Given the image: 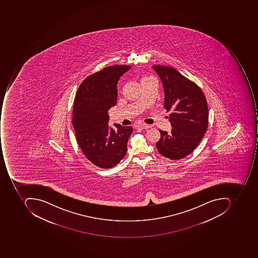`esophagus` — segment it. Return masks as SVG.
Here are the masks:
<instances>
[{
    "instance_id": "esophagus-1",
    "label": "esophagus",
    "mask_w": 258,
    "mask_h": 258,
    "mask_svg": "<svg viewBox=\"0 0 258 258\" xmlns=\"http://www.w3.org/2000/svg\"><path fill=\"white\" fill-rule=\"evenodd\" d=\"M138 127L141 128H145V130H147V128H150V125H148V124H146V123H141L140 125H138Z\"/></svg>"
}]
</instances>
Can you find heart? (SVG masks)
<instances>
[{
  "label": "heart",
  "instance_id": "1",
  "mask_svg": "<svg viewBox=\"0 0 258 258\" xmlns=\"http://www.w3.org/2000/svg\"><path fill=\"white\" fill-rule=\"evenodd\" d=\"M153 79V78H150V77H145V78H143V80H142V82L143 81H149V80Z\"/></svg>",
  "mask_w": 258,
  "mask_h": 258
}]
</instances>
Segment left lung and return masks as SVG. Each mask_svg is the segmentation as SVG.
I'll return each mask as SVG.
<instances>
[{
    "instance_id": "8db88e82",
    "label": "left lung",
    "mask_w": 258,
    "mask_h": 258,
    "mask_svg": "<svg viewBox=\"0 0 258 258\" xmlns=\"http://www.w3.org/2000/svg\"><path fill=\"white\" fill-rule=\"evenodd\" d=\"M153 69L161 80L164 105L171 111L169 121L171 131L160 130L157 150L163 157L180 160L198 147L208 128L209 111L202 89L180 72L170 67L154 65Z\"/></svg>"
}]
</instances>
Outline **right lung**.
Masks as SVG:
<instances>
[{
	"label": "right lung",
	"instance_id": "1",
	"mask_svg": "<svg viewBox=\"0 0 258 258\" xmlns=\"http://www.w3.org/2000/svg\"><path fill=\"white\" fill-rule=\"evenodd\" d=\"M131 66L114 65L91 74L81 83L74 99L72 123L85 157L97 167L117 165L127 151L132 126L108 125V111L117 103V84Z\"/></svg>",
	"mask_w": 258,
	"mask_h": 258
}]
</instances>
